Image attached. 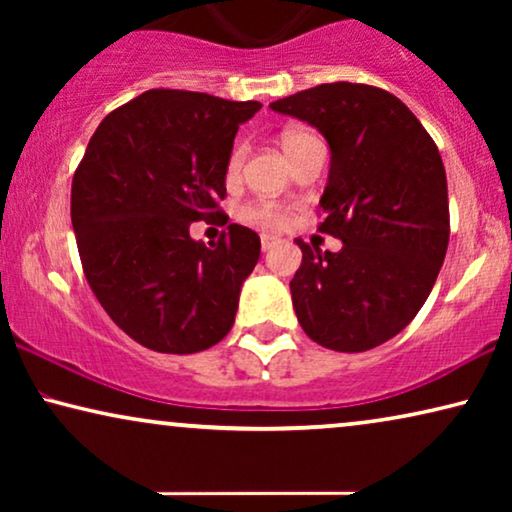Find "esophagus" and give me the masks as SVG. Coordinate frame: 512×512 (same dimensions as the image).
<instances>
[{
    "mask_svg": "<svg viewBox=\"0 0 512 512\" xmlns=\"http://www.w3.org/2000/svg\"><path fill=\"white\" fill-rule=\"evenodd\" d=\"M275 244H279V240L275 235H261V249L263 251H270Z\"/></svg>",
    "mask_w": 512,
    "mask_h": 512,
    "instance_id": "34e87169",
    "label": "esophagus"
}]
</instances>
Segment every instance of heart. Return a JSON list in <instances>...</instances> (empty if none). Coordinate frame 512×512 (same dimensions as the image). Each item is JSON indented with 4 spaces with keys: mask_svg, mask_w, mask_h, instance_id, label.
<instances>
[{
    "mask_svg": "<svg viewBox=\"0 0 512 512\" xmlns=\"http://www.w3.org/2000/svg\"><path fill=\"white\" fill-rule=\"evenodd\" d=\"M310 139H317V135H312L310 130H286L282 135V146L286 151V156H293L300 146L305 142H310ZM244 144H237L233 146V151H230V156L226 160V181L228 184H233V181L240 179V172H242V163H244ZM240 216L251 226H258V228H284L286 223H289V216H291V207L289 205H282V202L277 200H254L249 202V205L242 207Z\"/></svg>",
    "mask_w": 512,
    "mask_h": 512,
    "instance_id": "obj_1",
    "label": "heart"
}]
</instances>
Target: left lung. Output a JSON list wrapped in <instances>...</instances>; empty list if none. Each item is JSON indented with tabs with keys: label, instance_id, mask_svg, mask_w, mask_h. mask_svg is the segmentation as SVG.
<instances>
[{
	"label": "left lung",
	"instance_id": "1",
	"mask_svg": "<svg viewBox=\"0 0 512 512\" xmlns=\"http://www.w3.org/2000/svg\"><path fill=\"white\" fill-rule=\"evenodd\" d=\"M270 109L314 125L331 146L319 230L342 240L338 254L296 240L293 310L321 347L366 352L415 319L445 261L450 207L438 146L396 95L366 83H321Z\"/></svg>",
	"mask_w": 512,
	"mask_h": 512
}]
</instances>
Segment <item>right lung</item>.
<instances>
[{
	"mask_svg": "<svg viewBox=\"0 0 512 512\" xmlns=\"http://www.w3.org/2000/svg\"><path fill=\"white\" fill-rule=\"evenodd\" d=\"M261 102L156 88L104 116L72 179L83 275L114 324L163 354H195L233 328L242 282L261 256L254 230L191 240L193 221L228 216L226 160Z\"/></svg>",
	"mask_w": 512,
	"mask_h": 512,
	"instance_id": "add662e5",
	"label": "right lung"
}]
</instances>
